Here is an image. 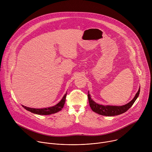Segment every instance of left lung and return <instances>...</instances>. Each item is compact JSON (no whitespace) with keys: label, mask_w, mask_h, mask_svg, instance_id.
Wrapping results in <instances>:
<instances>
[{"label":"left lung","mask_w":152,"mask_h":152,"mask_svg":"<svg viewBox=\"0 0 152 152\" xmlns=\"http://www.w3.org/2000/svg\"><path fill=\"white\" fill-rule=\"evenodd\" d=\"M140 92V88H139L138 91L137 93L135 96L134 98L128 103L126 104L121 106H104L102 104H99L94 102L90 97V95L89 93H88V102L91 108L93 111H94L96 113H97L102 115H105V116H115L118 115L120 114H121L125 112H126L130 107H131L135 100H137V97L139 96Z\"/></svg>","instance_id":"1"}]
</instances>
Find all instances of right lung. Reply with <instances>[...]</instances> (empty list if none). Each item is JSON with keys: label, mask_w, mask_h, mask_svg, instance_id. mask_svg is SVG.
<instances>
[{"label": "right lung", "mask_w": 152, "mask_h": 152, "mask_svg": "<svg viewBox=\"0 0 152 152\" xmlns=\"http://www.w3.org/2000/svg\"><path fill=\"white\" fill-rule=\"evenodd\" d=\"M66 95H67V93L64 96L62 100L57 104L50 107L42 108V109H35V108H31V107L25 106L23 105H22V106L26 110L38 115H50V114H55L56 113L60 111L62 109V107H64V105L65 104V102H66Z\"/></svg>", "instance_id": "add662e5"}]
</instances>
